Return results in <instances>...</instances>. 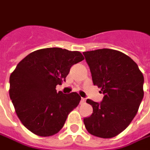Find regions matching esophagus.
Masks as SVG:
<instances>
[{"label":"esophagus","mask_w":150,"mask_h":150,"mask_svg":"<svg viewBox=\"0 0 150 150\" xmlns=\"http://www.w3.org/2000/svg\"><path fill=\"white\" fill-rule=\"evenodd\" d=\"M86 102V99L85 98H81V104H83V103H85Z\"/></svg>","instance_id":"esophagus-1"}]
</instances>
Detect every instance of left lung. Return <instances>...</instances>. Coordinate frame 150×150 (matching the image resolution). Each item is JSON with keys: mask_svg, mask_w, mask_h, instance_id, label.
I'll list each match as a JSON object with an SVG mask.
<instances>
[{"mask_svg": "<svg viewBox=\"0 0 150 150\" xmlns=\"http://www.w3.org/2000/svg\"><path fill=\"white\" fill-rule=\"evenodd\" d=\"M94 86L104 94L101 103L87 99L92 114L84 118L91 134L111 139L131 123L144 97V75L125 54L110 49L84 52Z\"/></svg>", "mask_w": 150, "mask_h": 150, "instance_id": "left-lung-1", "label": "left lung"}]
</instances>
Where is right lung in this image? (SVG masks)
<instances>
[{"instance_id":"right-lung-1","label":"right lung","mask_w":150,"mask_h":150,"mask_svg":"<svg viewBox=\"0 0 150 150\" xmlns=\"http://www.w3.org/2000/svg\"><path fill=\"white\" fill-rule=\"evenodd\" d=\"M84 59L79 51L48 48L32 52L10 75L9 95L21 122L30 132L49 137L59 132L80 103L76 92H57L70 67Z\"/></svg>"}]
</instances>
